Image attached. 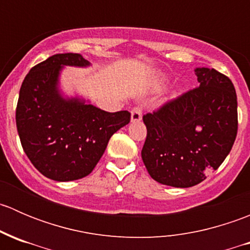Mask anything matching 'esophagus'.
<instances>
[{"label":"esophagus","mask_w":250,"mask_h":250,"mask_svg":"<svg viewBox=\"0 0 250 250\" xmlns=\"http://www.w3.org/2000/svg\"><path fill=\"white\" fill-rule=\"evenodd\" d=\"M130 117H132V122H139L143 117V106H135L134 109L130 111Z\"/></svg>","instance_id":"esophagus-1"}]
</instances>
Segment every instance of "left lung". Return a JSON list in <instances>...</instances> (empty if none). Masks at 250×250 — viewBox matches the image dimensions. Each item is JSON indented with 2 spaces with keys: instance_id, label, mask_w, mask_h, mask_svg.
Wrapping results in <instances>:
<instances>
[{
  "instance_id": "8db88e82",
  "label": "left lung",
  "mask_w": 250,
  "mask_h": 250,
  "mask_svg": "<svg viewBox=\"0 0 250 250\" xmlns=\"http://www.w3.org/2000/svg\"><path fill=\"white\" fill-rule=\"evenodd\" d=\"M200 85L143 116L141 158L153 180L191 188L230 153L238 129L233 83L215 69L195 70Z\"/></svg>"
}]
</instances>
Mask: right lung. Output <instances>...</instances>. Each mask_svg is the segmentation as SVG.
Masks as SVG:
<instances>
[{"label":"right lung","instance_id":"right-lung-1","mask_svg":"<svg viewBox=\"0 0 250 250\" xmlns=\"http://www.w3.org/2000/svg\"><path fill=\"white\" fill-rule=\"evenodd\" d=\"M64 65L88 66L77 53L49 57L30 70L20 87L16 122L25 153L40 173L71 181L92 173L110 138L130 121V112H106L58 89Z\"/></svg>","mask_w":250,"mask_h":250}]
</instances>
